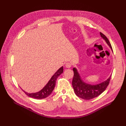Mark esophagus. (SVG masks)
Instances as JSON below:
<instances>
[{
  "label": "esophagus",
  "instance_id": "obj_1",
  "mask_svg": "<svg viewBox=\"0 0 126 126\" xmlns=\"http://www.w3.org/2000/svg\"><path fill=\"white\" fill-rule=\"evenodd\" d=\"M71 66H72V64H71V63L67 62V63H65V66H66L67 68H70V67H71Z\"/></svg>",
  "mask_w": 126,
  "mask_h": 126
}]
</instances>
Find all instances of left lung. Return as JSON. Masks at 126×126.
<instances>
[{"label": "left lung", "instance_id": "8db88e82", "mask_svg": "<svg viewBox=\"0 0 126 126\" xmlns=\"http://www.w3.org/2000/svg\"><path fill=\"white\" fill-rule=\"evenodd\" d=\"M103 38L112 49L111 44L107 37L102 33L100 32ZM74 77L72 79V85L76 94L79 98L85 100H90L99 96L106 90L108 86L111 76L106 81L96 85H91L85 83L80 77L78 72L76 68H73Z\"/></svg>", "mask_w": 126, "mask_h": 126}]
</instances>
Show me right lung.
<instances>
[{
    "label": "right lung",
    "instance_id": "1",
    "mask_svg": "<svg viewBox=\"0 0 126 126\" xmlns=\"http://www.w3.org/2000/svg\"><path fill=\"white\" fill-rule=\"evenodd\" d=\"M63 72V67L60 68L57 71L56 73L53 75L52 77L51 78L50 80L49 81L47 84L45 86V87L43 89L41 90L39 92L36 93L29 94L23 90L24 92L28 96L33 98L38 99H44L47 97L51 94L52 91L54 89L57 77H58L59 75L62 74Z\"/></svg>",
    "mask_w": 126,
    "mask_h": 126
}]
</instances>
